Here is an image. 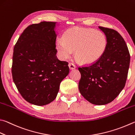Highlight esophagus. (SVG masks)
Masks as SVG:
<instances>
[{
  "instance_id": "1",
  "label": "esophagus",
  "mask_w": 135,
  "mask_h": 135,
  "mask_svg": "<svg viewBox=\"0 0 135 135\" xmlns=\"http://www.w3.org/2000/svg\"><path fill=\"white\" fill-rule=\"evenodd\" d=\"M68 67H69L70 70L75 69V68H76L75 65L74 64H73V63H70L69 64H68Z\"/></svg>"
}]
</instances>
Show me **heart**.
Masks as SVG:
<instances>
[{"label": "heart", "mask_w": 135, "mask_h": 135, "mask_svg": "<svg viewBox=\"0 0 135 135\" xmlns=\"http://www.w3.org/2000/svg\"><path fill=\"white\" fill-rule=\"evenodd\" d=\"M64 40H58L56 48L60 57L66 60L71 57L73 51L80 62L87 64L99 60L106 50L107 40L100 31L74 27L66 31Z\"/></svg>", "instance_id": "1"}]
</instances>
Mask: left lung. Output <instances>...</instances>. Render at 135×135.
Instances as JSON below:
<instances>
[{"label": "left lung", "instance_id": "1", "mask_svg": "<svg viewBox=\"0 0 135 135\" xmlns=\"http://www.w3.org/2000/svg\"><path fill=\"white\" fill-rule=\"evenodd\" d=\"M107 40L106 50L96 62L78 67V89L88 102L95 105L112 102L125 85L130 65L129 51L123 37L113 29L99 26Z\"/></svg>", "mask_w": 135, "mask_h": 135}]
</instances>
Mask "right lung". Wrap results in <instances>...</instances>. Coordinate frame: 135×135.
Instances as JSON below:
<instances>
[{
    "label": "right lung",
    "mask_w": 135,
    "mask_h": 135,
    "mask_svg": "<svg viewBox=\"0 0 135 135\" xmlns=\"http://www.w3.org/2000/svg\"><path fill=\"white\" fill-rule=\"evenodd\" d=\"M56 23L44 21L28 26L13 48V82L23 99L36 106L54 100L61 81L69 73L68 62L56 56Z\"/></svg>",
    "instance_id": "right-lung-1"
}]
</instances>
